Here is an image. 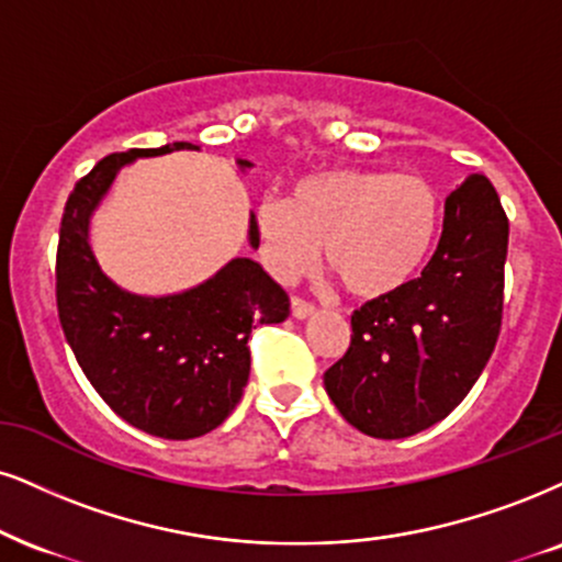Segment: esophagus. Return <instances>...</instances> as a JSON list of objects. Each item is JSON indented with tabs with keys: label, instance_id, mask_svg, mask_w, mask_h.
Returning a JSON list of instances; mask_svg holds the SVG:
<instances>
[{
	"label": "esophagus",
	"instance_id": "esophagus-1",
	"mask_svg": "<svg viewBox=\"0 0 562 562\" xmlns=\"http://www.w3.org/2000/svg\"><path fill=\"white\" fill-rule=\"evenodd\" d=\"M292 315L296 321H307V317L315 315V304L300 300V296H292Z\"/></svg>",
	"mask_w": 562,
	"mask_h": 562
}]
</instances>
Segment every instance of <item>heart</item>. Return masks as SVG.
<instances>
[{"instance_id":"1","label":"heart","mask_w":562,"mask_h":562,"mask_svg":"<svg viewBox=\"0 0 562 562\" xmlns=\"http://www.w3.org/2000/svg\"><path fill=\"white\" fill-rule=\"evenodd\" d=\"M440 218V198L425 177L328 169L302 177L286 200H262L255 228L276 279L292 281L313 268L323 247L346 292L383 300L417 279Z\"/></svg>"}]
</instances>
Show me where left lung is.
<instances>
[{"mask_svg":"<svg viewBox=\"0 0 562 562\" xmlns=\"http://www.w3.org/2000/svg\"><path fill=\"white\" fill-rule=\"evenodd\" d=\"M505 255L501 198L472 175L448 195L438 249L419 279L351 315L349 351L323 375L351 427L408 438L467 398L501 334Z\"/></svg>","mask_w":562,"mask_h":562,"instance_id":"left-lung-1","label":"left lung"}]
</instances>
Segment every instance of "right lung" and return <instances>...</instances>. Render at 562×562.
Returning a JSON list of instances; mask_svg holds the SVG:
<instances>
[{"label": "right lung", "mask_w": 562, "mask_h": 562, "mask_svg": "<svg viewBox=\"0 0 562 562\" xmlns=\"http://www.w3.org/2000/svg\"><path fill=\"white\" fill-rule=\"evenodd\" d=\"M200 150L192 143L112 154L75 184L57 249V307L65 338L95 393L143 432L190 440L216 429L239 404L249 378L255 325L283 323L289 296L260 262L228 260L177 294H133L103 273L90 249V218L116 175L135 158ZM241 171L249 161L237 158ZM249 245L260 237L249 213Z\"/></svg>", "instance_id": "1"}]
</instances>
